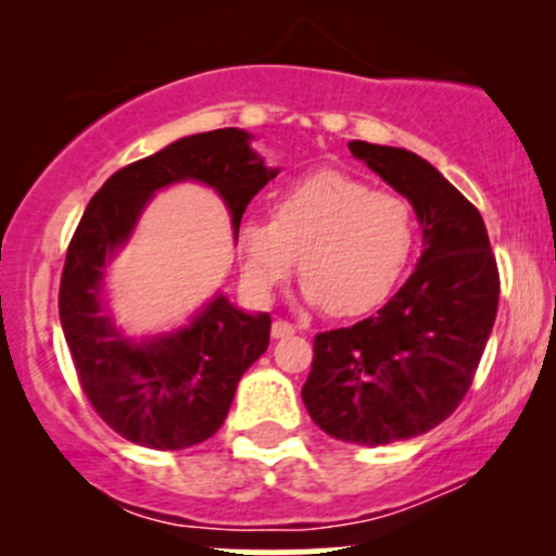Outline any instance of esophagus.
Listing matches in <instances>:
<instances>
[{"label":"esophagus","mask_w":556,"mask_h":556,"mask_svg":"<svg viewBox=\"0 0 556 556\" xmlns=\"http://www.w3.org/2000/svg\"><path fill=\"white\" fill-rule=\"evenodd\" d=\"M292 334H295V327H292V324H287V321H274L271 324L274 340H285V337H292Z\"/></svg>","instance_id":"esophagus-1"}]
</instances>
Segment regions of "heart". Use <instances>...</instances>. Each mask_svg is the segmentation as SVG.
I'll use <instances>...</instances> for the list:
<instances>
[{"mask_svg": "<svg viewBox=\"0 0 556 556\" xmlns=\"http://www.w3.org/2000/svg\"><path fill=\"white\" fill-rule=\"evenodd\" d=\"M416 245L405 198L371 190L340 169L300 177L274 203L271 219L240 227L242 274L271 295L303 271V298L334 316H361L392 295Z\"/></svg>", "mask_w": 556, "mask_h": 556, "instance_id": "1", "label": "heart"}]
</instances>
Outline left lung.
I'll list each match as a JSON object with an SVG mask.
<instances>
[{
	"instance_id": "obj_1",
	"label": "left lung",
	"mask_w": 556,
	"mask_h": 556,
	"mask_svg": "<svg viewBox=\"0 0 556 556\" xmlns=\"http://www.w3.org/2000/svg\"><path fill=\"white\" fill-rule=\"evenodd\" d=\"M348 149L410 201L424 251L379 314L316 334L300 394L329 437L379 446L431 431L460 405L494 327L500 271L481 214L442 172L394 146Z\"/></svg>"
}]
</instances>
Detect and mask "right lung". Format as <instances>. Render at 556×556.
<instances>
[{
    "mask_svg": "<svg viewBox=\"0 0 556 556\" xmlns=\"http://www.w3.org/2000/svg\"><path fill=\"white\" fill-rule=\"evenodd\" d=\"M240 127L198 132L123 167L86 206L67 248L60 321L80 387L127 442L185 450L225 424L238 381L269 348L271 316L245 314L216 295L182 327L130 337L106 308V266L132 238L156 190L201 182L225 201L238 240L251 198L277 177Z\"/></svg>",
    "mask_w": 556,
    "mask_h": 556,
    "instance_id": "right-lung-1",
    "label": "right lung"
}]
</instances>
